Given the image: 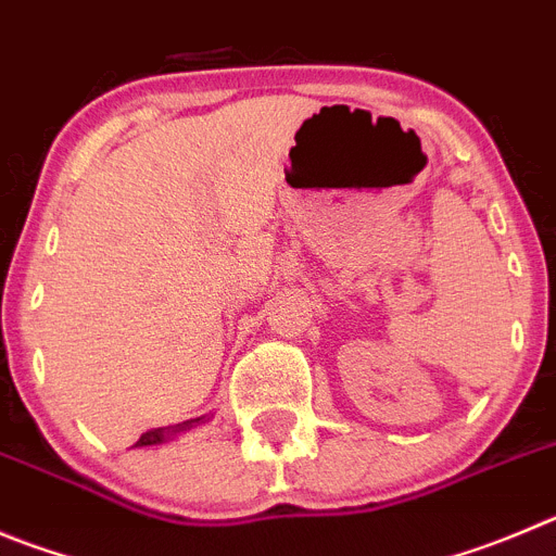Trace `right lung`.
I'll list each match as a JSON object with an SVG mask.
<instances>
[{"mask_svg": "<svg viewBox=\"0 0 556 556\" xmlns=\"http://www.w3.org/2000/svg\"><path fill=\"white\" fill-rule=\"evenodd\" d=\"M200 422H205V417L186 419V422L169 425V428H153V430H148V433L139 435L137 447H153V444H164V442H169L173 435L184 433V430H191V428H194V425H200Z\"/></svg>", "mask_w": 556, "mask_h": 556, "instance_id": "right-lung-1", "label": "right lung"}]
</instances>
